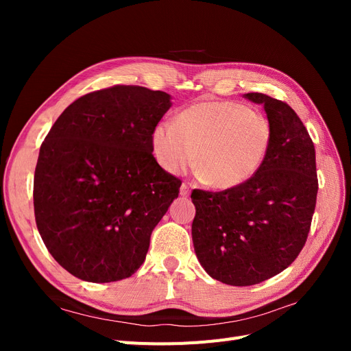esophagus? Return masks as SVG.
Returning a JSON list of instances; mask_svg holds the SVG:
<instances>
[{
	"label": "esophagus",
	"mask_w": 351,
	"mask_h": 351,
	"mask_svg": "<svg viewBox=\"0 0 351 351\" xmlns=\"http://www.w3.org/2000/svg\"><path fill=\"white\" fill-rule=\"evenodd\" d=\"M189 195H190V187L187 184H182V187H180V196L189 197Z\"/></svg>",
	"instance_id": "34e87169"
}]
</instances>
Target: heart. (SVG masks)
Returning <instances> with one entry per match:
<instances>
[{
  "instance_id": "b5f03b06",
  "label": "heart",
  "mask_w": 351,
  "mask_h": 351,
  "mask_svg": "<svg viewBox=\"0 0 351 351\" xmlns=\"http://www.w3.org/2000/svg\"><path fill=\"white\" fill-rule=\"evenodd\" d=\"M152 152L167 173L193 164L214 187L241 186L256 174L272 145V125L262 112L232 101H202L152 130Z\"/></svg>"
}]
</instances>
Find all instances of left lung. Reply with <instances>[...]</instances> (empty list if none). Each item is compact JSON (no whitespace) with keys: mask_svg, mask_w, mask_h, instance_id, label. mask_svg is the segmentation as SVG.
<instances>
[{"mask_svg":"<svg viewBox=\"0 0 351 351\" xmlns=\"http://www.w3.org/2000/svg\"><path fill=\"white\" fill-rule=\"evenodd\" d=\"M263 105L272 145L259 171L224 192L193 190L192 239L202 267L228 285H253L280 274L303 249L316 205L315 146L282 101L244 93Z\"/></svg>","mask_w":351,"mask_h":351,"instance_id":"8db88e82","label":"left lung"}]
</instances>
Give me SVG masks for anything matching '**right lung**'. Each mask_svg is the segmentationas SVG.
Listing matches in <instances>:
<instances>
[{"instance_id": "1", "label": "right lung", "mask_w": 351, "mask_h": 351, "mask_svg": "<svg viewBox=\"0 0 351 351\" xmlns=\"http://www.w3.org/2000/svg\"><path fill=\"white\" fill-rule=\"evenodd\" d=\"M171 97L142 86L84 95L64 110L40 146L34 180L39 234L74 277L129 278L182 182L152 155V130Z\"/></svg>"}]
</instances>
